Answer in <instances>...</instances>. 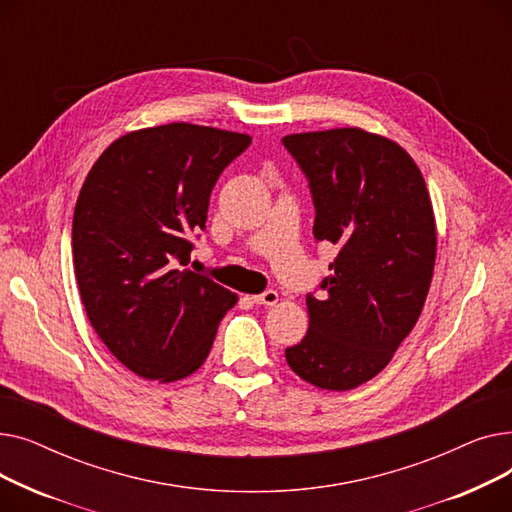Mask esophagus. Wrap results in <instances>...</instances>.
<instances>
[{"label": "esophagus", "instance_id": "1", "mask_svg": "<svg viewBox=\"0 0 512 512\" xmlns=\"http://www.w3.org/2000/svg\"><path fill=\"white\" fill-rule=\"evenodd\" d=\"M278 301H280V294H278L276 290H265L263 294H257V297H253V303H257V305H267V307L276 305Z\"/></svg>", "mask_w": 512, "mask_h": 512}]
</instances>
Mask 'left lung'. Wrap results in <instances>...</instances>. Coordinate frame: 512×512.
Instances as JSON below:
<instances>
[{"label": "left lung", "mask_w": 512, "mask_h": 512, "mask_svg": "<svg viewBox=\"0 0 512 512\" xmlns=\"http://www.w3.org/2000/svg\"><path fill=\"white\" fill-rule=\"evenodd\" d=\"M282 143L309 178L313 236L338 249L286 361L321 390H353L390 363L423 311L438 247L432 199L413 157L380 134L351 126Z\"/></svg>", "instance_id": "left-lung-1"}]
</instances>
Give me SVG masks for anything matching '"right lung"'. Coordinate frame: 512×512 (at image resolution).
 Returning a JSON list of instances; mask_svg holds the SVG:
<instances>
[{
  "label": "right lung",
  "instance_id": "1",
  "mask_svg": "<svg viewBox=\"0 0 512 512\" xmlns=\"http://www.w3.org/2000/svg\"><path fill=\"white\" fill-rule=\"evenodd\" d=\"M249 134L172 122L132 130L93 164L74 207V274L110 353L161 384L195 373L234 292L180 270L205 228L209 195Z\"/></svg>",
  "mask_w": 512,
  "mask_h": 512
}]
</instances>
